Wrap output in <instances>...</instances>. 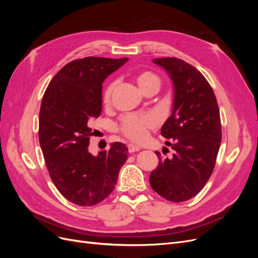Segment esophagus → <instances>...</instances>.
Listing matches in <instances>:
<instances>
[{"label": "esophagus", "mask_w": 258, "mask_h": 258, "mask_svg": "<svg viewBox=\"0 0 258 258\" xmlns=\"http://www.w3.org/2000/svg\"><path fill=\"white\" fill-rule=\"evenodd\" d=\"M140 150H141V148H140L139 146L134 145V144H129V145H128V152H129L130 154H132V153H136V152H139Z\"/></svg>", "instance_id": "esophagus-1"}]
</instances>
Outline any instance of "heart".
Listing matches in <instances>:
<instances>
[{
    "instance_id": "1",
    "label": "heart",
    "mask_w": 258,
    "mask_h": 258,
    "mask_svg": "<svg viewBox=\"0 0 258 258\" xmlns=\"http://www.w3.org/2000/svg\"><path fill=\"white\" fill-rule=\"evenodd\" d=\"M135 80L144 93L151 88H159V77L151 71H141L136 74ZM116 89V82H110L102 92V103L110 105L113 93ZM156 127V119L150 114H128L120 119L117 131L132 142L141 143L147 138L148 131Z\"/></svg>"
}]
</instances>
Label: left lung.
<instances>
[{
	"instance_id": "1",
	"label": "left lung",
	"mask_w": 258,
	"mask_h": 258,
	"mask_svg": "<svg viewBox=\"0 0 258 258\" xmlns=\"http://www.w3.org/2000/svg\"><path fill=\"white\" fill-rule=\"evenodd\" d=\"M174 84L172 114L163 123L161 136L174 151L159 159L150 175L152 188L172 202L189 200L204 188L215 167L222 142L220 108L214 91L196 68L177 58H158Z\"/></svg>"
}]
</instances>
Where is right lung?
Segmentation results:
<instances>
[{"label": "right lung", "mask_w": 258, "mask_h": 258, "mask_svg": "<svg viewBox=\"0 0 258 258\" xmlns=\"http://www.w3.org/2000/svg\"><path fill=\"white\" fill-rule=\"evenodd\" d=\"M128 59L86 57L69 62L46 89L38 119V140L52 183L81 207L108 197L128 157L127 146L114 142L93 156L90 121L102 110V83Z\"/></svg>", "instance_id": "add662e5"}]
</instances>
